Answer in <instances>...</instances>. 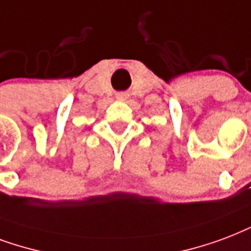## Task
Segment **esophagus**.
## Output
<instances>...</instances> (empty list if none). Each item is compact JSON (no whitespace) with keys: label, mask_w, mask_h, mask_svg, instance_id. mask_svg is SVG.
Returning <instances> with one entry per match:
<instances>
[{"label":"esophagus","mask_w":251,"mask_h":251,"mask_svg":"<svg viewBox=\"0 0 251 251\" xmlns=\"http://www.w3.org/2000/svg\"><path fill=\"white\" fill-rule=\"evenodd\" d=\"M116 99L120 101H126L129 99V93H126V92H118V93H116Z\"/></svg>","instance_id":"34e87169"}]
</instances>
